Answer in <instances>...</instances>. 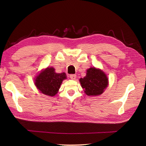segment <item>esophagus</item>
Instances as JSON below:
<instances>
[{"mask_svg": "<svg viewBox=\"0 0 146 146\" xmlns=\"http://www.w3.org/2000/svg\"><path fill=\"white\" fill-rule=\"evenodd\" d=\"M70 78L71 80H76V75H70Z\"/></svg>", "mask_w": 146, "mask_h": 146, "instance_id": "obj_1", "label": "esophagus"}]
</instances>
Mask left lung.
Wrapping results in <instances>:
<instances>
[{"instance_id":"left-lung-1","label":"left lung","mask_w":146,"mask_h":146,"mask_svg":"<svg viewBox=\"0 0 146 146\" xmlns=\"http://www.w3.org/2000/svg\"><path fill=\"white\" fill-rule=\"evenodd\" d=\"M82 87L88 96H99L103 94L108 85V78L103 71L95 67L86 70V76L80 79Z\"/></svg>"}]
</instances>
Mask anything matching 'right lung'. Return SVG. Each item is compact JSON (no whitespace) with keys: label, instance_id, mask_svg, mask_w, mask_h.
<instances>
[{"label":"right lung","instance_id":"1","mask_svg":"<svg viewBox=\"0 0 146 146\" xmlns=\"http://www.w3.org/2000/svg\"><path fill=\"white\" fill-rule=\"evenodd\" d=\"M65 79H66V73H57L54 68L48 66L40 71L34 81L36 88L41 94L53 97L57 94Z\"/></svg>","mask_w":146,"mask_h":146}]
</instances>
